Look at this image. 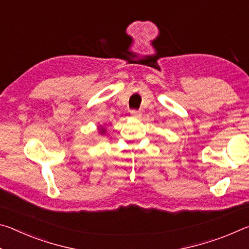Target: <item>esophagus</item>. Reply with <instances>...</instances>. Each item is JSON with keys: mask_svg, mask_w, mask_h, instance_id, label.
<instances>
[{"mask_svg": "<svg viewBox=\"0 0 249 249\" xmlns=\"http://www.w3.org/2000/svg\"><path fill=\"white\" fill-rule=\"evenodd\" d=\"M130 114H132V116L135 117V119H141L142 117L141 111H137V109H133V111L130 112Z\"/></svg>", "mask_w": 249, "mask_h": 249, "instance_id": "34e87169", "label": "esophagus"}]
</instances>
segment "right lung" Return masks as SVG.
Segmentation results:
<instances>
[{
  "instance_id": "right-lung-1",
  "label": "right lung",
  "mask_w": 249,
  "mask_h": 249,
  "mask_svg": "<svg viewBox=\"0 0 249 249\" xmlns=\"http://www.w3.org/2000/svg\"><path fill=\"white\" fill-rule=\"evenodd\" d=\"M104 132H105V129H104V128L101 129V133H104Z\"/></svg>"
}]
</instances>
